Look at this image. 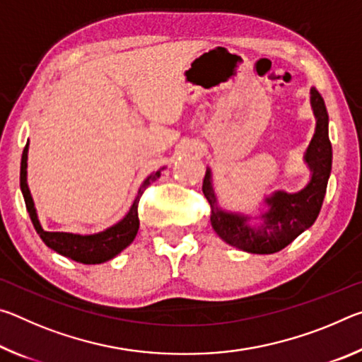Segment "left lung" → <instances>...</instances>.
Segmentation results:
<instances>
[{
	"label": "left lung",
	"instance_id": "1",
	"mask_svg": "<svg viewBox=\"0 0 362 362\" xmlns=\"http://www.w3.org/2000/svg\"><path fill=\"white\" fill-rule=\"evenodd\" d=\"M311 108L316 118L315 136L305 153L311 179L297 193L274 192L265 198L268 211L262 214L259 228L249 225V217L226 212L218 207L214 194L211 169L206 170L203 193L211 204V223L217 235L230 246L250 254H274L308 230L320 216L327 180L332 169V145L329 140V116L321 94L311 88Z\"/></svg>",
	"mask_w": 362,
	"mask_h": 362
}]
</instances>
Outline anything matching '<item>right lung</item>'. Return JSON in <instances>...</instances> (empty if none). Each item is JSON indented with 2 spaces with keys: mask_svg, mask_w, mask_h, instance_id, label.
<instances>
[{
  "mask_svg": "<svg viewBox=\"0 0 362 362\" xmlns=\"http://www.w3.org/2000/svg\"><path fill=\"white\" fill-rule=\"evenodd\" d=\"M27 158H28V144L25 145L22 153L21 161V189L25 199L27 211L32 218V223L35 226L36 233H38L42 243L47 247L56 250L57 254L69 257V259L84 263V265H95V263H103L107 260H112L113 257L118 255L121 250H124L129 244L134 241L137 231H139V201L142 196L144 189L155 182L161 170H156L155 174L146 177V180L139 188V193L134 199L129 212L126 214L124 218L119 220L118 223L110 226L105 231L95 233V235H73V233H62V231H46L36 216L35 203L27 185Z\"/></svg>",
  "mask_w": 362,
  "mask_h": 362,
  "instance_id": "add662e5",
  "label": "right lung"
}]
</instances>
